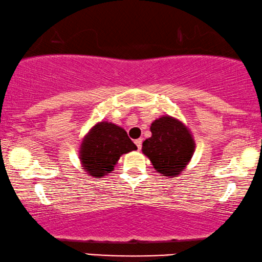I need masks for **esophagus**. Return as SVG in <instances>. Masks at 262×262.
Returning a JSON list of instances; mask_svg holds the SVG:
<instances>
[{
    "label": "esophagus",
    "mask_w": 262,
    "mask_h": 262,
    "mask_svg": "<svg viewBox=\"0 0 262 262\" xmlns=\"http://www.w3.org/2000/svg\"><path fill=\"white\" fill-rule=\"evenodd\" d=\"M142 143H143V139L142 138H138V139H136V141H135V144L137 145L138 150L142 149Z\"/></svg>",
    "instance_id": "34e87169"
}]
</instances>
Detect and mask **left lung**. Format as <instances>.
Segmentation results:
<instances>
[{
  "label": "left lung",
  "mask_w": 262,
  "mask_h": 262,
  "mask_svg": "<svg viewBox=\"0 0 262 262\" xmlns=\"http://www.w3.org/2000/svg\"><path fill=\"white\" fill-rule=\"evenodd\" d=\"M150 131L151 137L143 142V154L162 177L180 175L195 149L191 131L184 123L170 116H162L152 121Z\"/></svg>",
  "instance_id": "obj_1"
}]
</instances>
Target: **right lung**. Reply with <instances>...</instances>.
Segmentation results:
<instances>
[{
    "label": "right lung",
    "instance_id": "1",
    "mask_svg": "<svg viewBox=\"0 0 262 262\" xmlns=\"http://www.w3.org/2000/svg\"><path fill=\"white\" fill-rule=\"evenodd\" d=\"M136 149L137 146L123 127L111 121H100L82 139L78 154L85 173L100 179L112 173L123 154Z\"/></svg>",
    "mask_w": 262,
    "mask_h": 262
}]
</instances>
